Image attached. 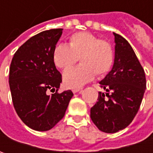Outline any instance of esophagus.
<instances>
[{"mask_svg": "<svg viewBox=\"0 0 153 153\" xmlns=\"http://www.w3.org/2000/svg\"><path fill=\"white\" fill-rule=\"evenodd\" d=\"M81 90H82V88H74V89H72V92H73L74 94H76V93L81 91Z\"/></svg>", "mask_w": 153, "mask_h": 153, "instance_id": "esophagus-1", "label": "esophagus"}]
</instances>
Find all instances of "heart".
<instances>
[{"mask_svg":"<svg viewBox=\"0 0 153 153\" xmlns=\"http://www.w3.org/2000/svg\"><path fill=\"white\" fill-rule=\"evenodd\" d=\"M81 65L65 71L63 81L68 88H79L91 81L94 75L103 77L108 73L114 62V50L111 44L87 31L73 34L69 46L59 44L53 53L57 67L66 70L78 61Z\"/></svg>","mask_w":153,"mask_h":153,"instance_id":"1","label":"heart"}]
</instances>
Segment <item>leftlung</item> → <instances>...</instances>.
I'll list each match as a JSON object with an SVG mask.
<instances>
[{
    "instance_id": "1",
    "label": "left lung",
    "mask_w": 153,
    "mask_h": 153,
    "mask_svg": "<svg viewBox=\"0 0 153 153\" xmlns=\"http://www.w3.org/2000/svg\"><path fill=\"white\" fill-rule=\"evenodd\" d=\"M115 36L113 67L100 82L105 93L90 110V117L105 133H116L128 127L137 114L146 88L143 67L132 47L122 36Z\"/></svg>"
}]
</instances>
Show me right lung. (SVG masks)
<instances>
[{
    "label": "right lung",
    "instance_id": "add662e5",
    "mask_svg": "<svg viewBox=\"0 0 153 153\" xmlns=\"http://www.w3.org/2000/svg\"><path fill=\"white\" fill-rule=\"evenodd\" d=\"M62 30L52 29L32 36L16 51L11 62L9 86L15 111L25 124L36 131L55 126L73 96L71 90L58 93L62 76L53 53Z\"/></svg>",
    "mask_w": 153,
    "mask_h": 153
}]
</instances>
